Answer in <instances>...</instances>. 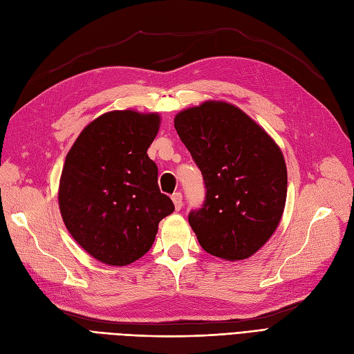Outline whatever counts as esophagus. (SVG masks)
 Here are the masks:
<instances>
[{
    "label": "esophagus",
    "mask_w": 354,
    "mask_h": 354,
    "mask_svg": "<svg viewBox=\"0 0 354 354\" xmlns=\"http://www.w3.org/2000/svg\"><path fill=\"white\" fill-rule=\"evenodd\" d=\"M172 203H174L176 210H180V209H182V205H183V196H182V194H180V192H176L174 195H172Z\"/></svg>",
    "instance_id": "1"
}]
</instances>
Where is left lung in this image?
<instances>
[{"label":"left lung","instance_id":"1","mask_svg":"<svg viewBox=\"0 0 354 354\" xmlns=\"http://www.w3.org/2000/svg\"><path fill=\"white\" fill-rule=\"evenodd\" d=\"M180 140L200 168L205 203L189 223L205 252L246 260L278 228L287 200L279 145L236 105L205 100L174 117Z\"/></svg>","mask_w":354,"mask_h":354}]
</instances>
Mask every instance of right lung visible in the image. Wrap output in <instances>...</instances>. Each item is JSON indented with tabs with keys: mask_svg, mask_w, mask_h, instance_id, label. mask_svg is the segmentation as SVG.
Returning <instances> with one entry per match:
<instances>
[{
	"mask_svg": "<svg viewBox=\"0 0 354 354\" xmlns=\"http://www.w3.org/2000/svg\"><path fill=\"white\" fill-rule=\"evenodd\" d=\"M158 112L109 111L82 129L59 177L58 205L75 242L97 261L127 266L149 252L174 204L147 154Z\"/></svg>",
	"mask_w": 354,
	"mask_h": 354,
	"instance_id": "1",
	"label": "right lung"
}]
</instances>
